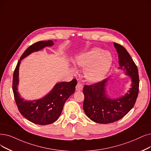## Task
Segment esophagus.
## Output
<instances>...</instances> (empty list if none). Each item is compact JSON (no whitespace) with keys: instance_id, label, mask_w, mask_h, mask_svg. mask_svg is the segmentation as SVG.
Returning <instances> with one entry per match:
<instances>
[{"instance_id":"34e87169","label":"esophagus","mask_w":151,"mask_h":151,"mask_svg":"<svg viewBox=\"0 0 151 151\" xmlns=\"http://www.w3.org/2000/svg\"><path fill=\"white\" fill-rule=\"evenodd\" d=\"M82 89H83L82 84H81V83H78L76 86V90H77V91H81V90H82Z\"/></svg>"}]
</instances>
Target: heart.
Listing matches in <instances>:
<instances>
[{
	"label": "heart",
	"instance_id": "1",
	"mask_svg": "<svg viewBox=\"0 0 151 151\" xmlns=\"http://www.w3.org/2000/svg\"><path fill=\"white\" fill-rule=\"evenodd\" d=\"M74 63L79 67L84 68L83 75L88 81L97 82L103 79L109 71L112 57L109 52L94 47L77 56Z\"/></svg>",
	"mask_w": 151,
	"mask_h": 151
}]
</instances>
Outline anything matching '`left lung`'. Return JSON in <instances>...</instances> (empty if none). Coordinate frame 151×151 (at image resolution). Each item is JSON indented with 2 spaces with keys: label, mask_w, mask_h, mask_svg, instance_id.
<instances>
[{
  "label": "left lung",
  "mask_w": 151,
  "mask_h": 151,
  "mask_svg": "<svg viewBox=\"0 0 151 151\" xmlns=\"http://www.w3.org/2000/svg\"><path fill=\"white\" fill-rule=\"evenodd\" d=\"M114 46L118 54L119 69L131 77V87L121 97L111 99L106 93L108 78L92 85L84 86L83 109L90 119L100 124L113 123L124 117L133 108L139 93V80L136 64L123 46L116 43H114Z\"/></svg>",
  "instance_id": "1"
}]
</instances>
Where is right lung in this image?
I'll list each match as a JSON object with an SVG mask.
<instances>
[{"label":"right lung","instance_id":"1","mask_svg":"<svg viewBox=\"0 0 151 151\" xmlns=\"http://www.w3.org/2000/svg\"><path fill=\"white\" fill-rule=\"evenodd\" d=\"M53 45L54 42L52 40H48L38 41L29 46L20 57L14 72L12 89L18 109L29 122L40 125L51 124L59 118L65 101L75 92L77 80L74 79L69 82H62L56 83L49 93L39 100H24L17 91L19 66L22 60L31 53Z\"/></svg>","mask_w":151,"mask_h":151}]
</instances>
